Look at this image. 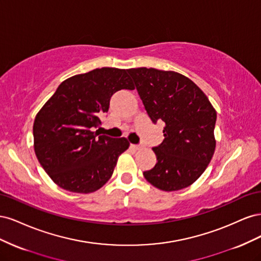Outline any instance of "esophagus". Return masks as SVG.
<instances>
[{
  "label": "esophagus",
  "mask_w": 261,
  "mask_h": 261,
  "mask_svg": "<svg viewBox=\"0 0 261 261\" xmlns=\"http://www.w3.org/2000/svg\"><path fill=\"white\" fill-rule=\"evenodd\" d=\"M130 147H132L134 150H139V149L141 148V146H140V145H132Z\"/></svg>",
  "instance_id": "esophagus-1"
}]
</instances>
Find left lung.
Wrapping results in <instances>:
<instances>
[{
    "mask_svg": "<svg viewBox=\"0 0 261 261\" xmlns=\"http://www.w3.org/2000/svg\"><path fill=\"white\" fill-rule=\"evenodd\" d=\"M127 72L151 121L164 122V139L152 149L158 162L144 172L145 178L164 192L188 187L215 153V108L198 86L179 73L147 67Z\"/></svg>",
    "mask_w": 261,
    "mask_h": 261,
    "instance_id": "obj_1",
    "label": "left lung"
}]
</instances>
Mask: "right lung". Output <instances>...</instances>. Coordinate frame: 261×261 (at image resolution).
<instances>
[{"label": "right lung", "instance_id": "1", "mask_svg": "<svg viewBox=\"0 0 261 261\" xmlns=\"http://www.w3.org/2000/svg\"><path fill=\"white\" fill-rule=\"evenodd\" d=\"M134 90L127 69L102 67L67 78L34 122V147L41 167L61 188L98 191L112 176L128 140L100 135V116L118 90Z\"/></svg>", "mask_w": 261, "mask_h": 261}]
</instances>
